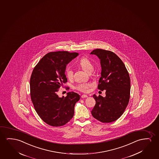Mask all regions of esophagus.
<instances>
[{
	"mask_svg": "<svg viewBox=\"0 0 159 159\" xmlns=\"http://www.w3.org/2000/svg\"><path fill=\"white\" fill-rule=\"evenodd\" d=\"M88 96L87 95H82V96H81V98H88Z\"/></svg>",
	"mask_w": 159,
	"mask_h": 159,
	"instance_id": "1",
	"label": "esophagus"
}]
</instances>
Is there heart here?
I'll use <instances>...</instances> for the list:
<instances>
[{
  "instance_id": "1",
  "label": "heart",
  "mask_w": 159,
  "mask_h": 159,
  "mask_svg": "<svg viewBox=\"0 0 159 159\" xmlns=\"http://www.w3.org/2000/svg\"><path fill=\"white\" fill-rule=\"evenodd\" d=\"M79 65L85 71L88 73H91L94 70V66L89 59L85 57H83L79 61ZM65 75L68 79L71 80L73 78V71L70 67H66L65 69ZM92 83H78L75 86V88L79 92L82 93H88L89 90V88L92 87Z\"/></svg>"
}]
</instances>
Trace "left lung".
Here are the masks:
<instances>
[{
	"instance_id": "1",
	"label": "left lung",
	"mask_w": 159,
	"mask_h": 159,
	"mask_svg": "<svg viewBox=\"0 0 159 159\" xmlns=\"http://www.w3.org/2000/svg\"><path fill=\"white\" fill-rule=\"evenodd\" d=\"M90 54L100 59L102 71L98 88L106 90L105 98L93 95L96 103L91 113L102 123H111L120 117L129 102L130 76L124 63L113 52L95 49Z\"/></svg>"
}]
</instances>
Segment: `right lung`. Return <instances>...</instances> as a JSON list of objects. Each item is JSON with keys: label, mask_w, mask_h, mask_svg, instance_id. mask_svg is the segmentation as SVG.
<instances>
[{"label": "right lung", "mask_w": 159, "mask_h": 159, "mask_svg": "<svg viewBox=\"0 0 159 159\" xmlns=\"http://www.w3.org/2000/svg\"><path fill=\"white\" fill-rule=\"evenodd\" d=\"M78 55L76 52H51L41 59L33 70L30 80L31 101L39 116L49 125H64L74 116L80 95L71 92L65 98H59L57 93L63 83L67 82L66 65Z\"/></svg>", "instance_id": "add662e5"}]
</instances>
